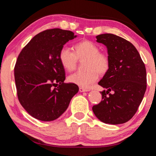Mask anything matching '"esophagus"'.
<instances>
[{
  "instance_id": "obj_1",
  "label": "esophagus",
  "mask_w": 156,
  "mask_h": 156,
  "mask_svg": "<svg viewBox=\"0 0 156 156\" xmlns=\"http://www.w3.org/2000/svg\"><path fill=\"white\" fill-rule=\"evenodd\" d=\"M90 90L88 89H86V88H81V87H80V92H88Z\"/></svg>"
}]
</instances>
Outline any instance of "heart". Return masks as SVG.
Returning <instances> with one entry per match:
<instances>
[{
  "instance_id": "1",
  "label": "heart",
  "mask_w": 156,
  "mask_h": 156,
  "mask_svg": "<svg viewBox=\"0 0 156 156\" xmlns=\"http://www.w3.org/2000/svg\"><path fill=\"white\" fill-rule=\"evenodd\" d=\"M59 59L62 66L67 71H73L76 68L77 59H86L84 73H75L68 76L70 83L88 88L99 79V73L104 75L110 66L108 56L101 53L96 44L89 40L81 41L74 46V52L67 46H63L59 53Z\"/></svg>"
}]
</instances>
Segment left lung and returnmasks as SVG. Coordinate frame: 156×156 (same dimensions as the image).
<instances>
[{
    "label": "left lung",
    "mask_w": 156,
    "mask_h": 156,
    "mask_svg": "<svg viewBox=\"0 0 156 156\" xmlns=\"http://www.w3.org/2000/svg\"><path fill=\"white\" fill-rule=\"evenodd\" d=\"M96 37L97 42L107 47L110 66L99 82L107 90L100 92L102 101L92 107V111L105 123H125L137 112L145 93V66L137 49L129 41L112 34Z\"/></svg>",
    "instance_id": "8db88e82"
}]
</instances>
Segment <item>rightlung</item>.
<instances>
[{
    "label": "right lung",
    "instance_id": "add662e5",
    "mask_svg": "<svg viewBox=\"0 0 156 156\" xmlns=\"http://www.w3.org/2000/svg\"><path fill=\"white\" fill-rule=\"evenodd\" d=\"M76 37L68 30H45L35 35L19 54L14 67L18 98L35 119L52 121L59 118L78 92L77 85L64 82L65 70L59 59L60 49Z\"/></svg>",
    "mask_w": 156,
    "mask_h": 156
}]
</instances>
